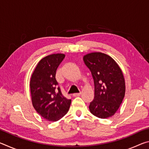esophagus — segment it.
Here are the masks:
<instances>
[{"mask_svg": "<svg viewBox=\"0 0 149 149\" xmlns=\"http://www.w3.org/2000/svg\"><path fill=\"white\" fill-rule=\"evenodd\" d=\"M80 95H81V93H74V94H73V96H74V97H78V96H80Z\"/></svg>", "mask_w": 149, "mask_h": 149, "instance_id": "1", "label": "esophagus"}]
</instances>
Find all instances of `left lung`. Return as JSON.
<instances>
[{
  "label": "left lung",
  "mask_w": 149,
  "mask_h": 149,
  "mask_svg": "<svg viewBox=\"0 0 149 149\" xmlns=\"http://www.w3.org/2000/svg\"><path fill=\"white\" fill-rule=\"evenodd\" d=\"M83 59L94 80L95 97L90 102L91 113L102 119L112 116L125 96V84L122 70L112 57L102 52L87 54Z\"/></svg>",
  "instance_id": "8db88e82"
}]
</instances>
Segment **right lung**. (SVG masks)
Returning a JSON list of instances; mask_svg holds the SVG:
<instances>
[{
    "label": "right lung",
    "mask_w": 149,
    "mask_h": 149,
    "mask_svg": "<svg viewBox=\"0 0 149 149\" xmlns=\"http://www.w3.org/2000/svg\"><path fill=\"white\" fill-rule=\"evenodd\" d=\"M65 54H52L37 64L30 80L31 101L35 110L45 119L56 122L68 111L72 100L62 95L56 79V70Z\"/></svg>",
    "instance_id": "add662e5"
}]
</instances>
